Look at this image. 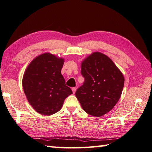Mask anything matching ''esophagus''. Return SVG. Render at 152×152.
<instances>
[{"mask_svg":"<svg viewBox=\"0 0 152 152\" xmlns=\"http://www.w3.org/2000/svg\"><path fill=\"white\" fill-rule=\"evenodd\" d=\"M72 91H73V93H75V92H76V90H77V87H72Z\"/></svg>","mask_w":152,"mask_h":152,"instance_id":"obj_1","label":"esophagus"}]
</instances>
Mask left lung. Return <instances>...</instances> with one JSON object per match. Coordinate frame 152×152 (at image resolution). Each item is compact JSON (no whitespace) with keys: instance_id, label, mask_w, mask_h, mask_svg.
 I'll use <instances>...</instances> for the list:
<instances>
[{"instance_id":"8db88e82","label":"left lung","mask_w":152,"mask_h":152,"mask_svg":"<svg viewBox=\"0 0 152 152\" xmlns=\"http://www.w3.org/2000/svg\"><path fill=\"white\" fill-rule=\"evenodd\" d=\"M81 74L84 82L75 96L83 110L94 117L110 112L121 98L124 84L122 72L111 59L96 52L82 61Z\"/></svg>"}]
</instances>
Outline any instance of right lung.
<instances>
[{
	"instance_id": "obj_1",
	"label": "right lung",
	"mask_w": 152,
	"mask_h": 152,
	"mask_svg": "<svg viewBox=\"0 0 152 152\" xmlns=\"http://www.w3.org/2000/svg\"><path fill=\"white\" fill-rule=\"evenodd\" d=\"M63 58L44 53L32 61L23 77V87L36 112L50 115L60 110L64 101L72 94L61 75Z\"/></svg>"
}]
</instances>
